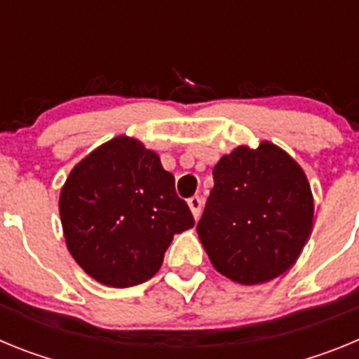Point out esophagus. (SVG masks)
Returning <instances> with one entry per match:
<instances>
[{
  "label": "esophagus",
  "mask_w": 359,
  "mask_h": 359,
  "mask_svg": "<svg viewBox=\"0 0 359 359\" xmlns=\"http://www.w3.org/2000/svg\"><path fill=\"white\" fill-rule=\"evenodd\" d=\"M201 207L203 199L199 198V196H194V198L189 199V208L190 212H192V215H194V219H199V215H201Z\"/></svg>",
  "instance_id": "esophagus-1"
}]
</instances>
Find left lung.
Wrapping results in <instances>:
<instances>
[{"label": "left lung", "mask_w": 359, "mask_h": 359, "mask_svg": "<svg viewBox=\"0 0 359 359\" xmlns=\"http://www.w3.org/2000/svg\"><path fill=\"white\" fill-rule=\"evenodd\" d=\"M198 236L219 273L244 286L286 273L313 230L304 169L271 142L239 145L215 163Z\"/></svg>", "instance_id": "obj_1"}]
</instances>
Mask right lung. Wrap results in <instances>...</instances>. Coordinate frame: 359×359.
Masks as SVG:
<instances>
[{
	"instance_id": "add662e5",
	"label": "right lung",
	"mask_w": 359,
	"mask_h": 359,
	"mask_svg": "<svg viewBox=\"0 0 359 359\" xmlns=\"http://www.w3.org/2000/svg\"><path fill=\"white\" fill-rule=\"evenodd\" d=\"M59 214L75 262L111 287L154 277L174 236L194 226L160 156L126 135L98 145L73 167Z\"/></svg>"
}]
</instances>
